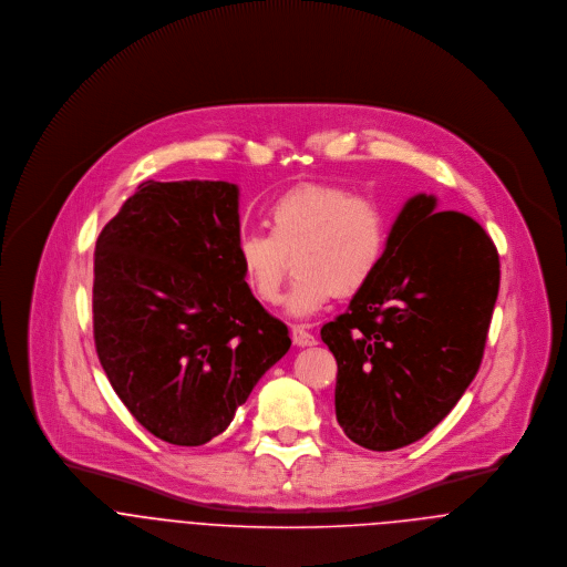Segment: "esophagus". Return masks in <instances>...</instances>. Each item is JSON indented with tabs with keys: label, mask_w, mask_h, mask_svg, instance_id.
I'll return each mask as SVG.
<instances>
[{
	"label": "esophagus",
	"mask_w": 567,
	"mask_h": 567,
	"mask_svg": "<svg viewBox=\"0 0 567 567\" xmlns=\"http://www.w3.org/2000/svg\"><path fill=\"white\" fill-rule=\"evenodd\" d=\"M290 333H292V342L297 347H312V344H317V336L312 331H308L303 324H295Z\"/></svg>",
	"instance_id": "obj_1"
}]
</instances>
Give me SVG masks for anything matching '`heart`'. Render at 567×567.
I'll use <instances>...</instances> for the list:
<instances>
[{
	"label": "heart",
	"instance_id": "heart-1",
	"mask_svg": "<svg viewBox=\"0 0 567 567\" xmlns=\"http://www.w3.org/2000/svg\"><path fill=\"white\" fill-rule=\"evenodd\" d=\"M268 229L236 238L244 286L259 303H277L292 257L297 279L288 310L295 317L364 290L389 246L382 205L333 183H301L279 194L268 207Z\"/></svg>",
	"mask_w": 567,
	"mask_h": 567
}]
</instances>
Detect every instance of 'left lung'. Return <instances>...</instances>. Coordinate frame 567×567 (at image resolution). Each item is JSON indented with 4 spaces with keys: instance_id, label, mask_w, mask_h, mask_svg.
Returning a JSON list of instances; mask_svg holds the SVG:
<instances>
[{
    "instance_id": "1",
    "label": "left lung",
    "mask_w": 567,
    "mask_h": 567,
    "mask_svg": "<svg viewBox=\"0 0 567 567\" xmlns=\"http://www.w3.org/2000/svg\"><path fill=\"white\" fill-rule=\"evenodd\" d=\"M432 196L405 203L384 259L344 315L323 324L336 358V419L373 452L436 427L476 378L499 288L485 229Z\"/></svg>"
}]
</instances>
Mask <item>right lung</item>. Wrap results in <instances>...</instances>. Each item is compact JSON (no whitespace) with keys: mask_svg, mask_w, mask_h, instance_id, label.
<instances>
[{"mask_svg":"<svg viewBox=\"0 0 567 567\" xmlns=\"http://www.w3.org/2000/svg\"><path fill=\"white\" fill-rule=\"evenodd\" d=\"M238 234L236 185L146 181L95 243L100 364L128 412L172 445L225 432L292 344L244 286Z\"/></svg>","mask_w":567,"mask_h":567,"instance_id":"1","label":"right lung"}]
</instances>
